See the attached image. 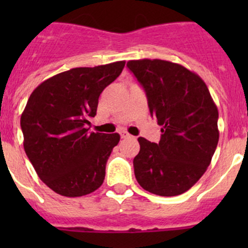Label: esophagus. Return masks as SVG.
Returning <instances> with one entry per match:
<instances>
[{
    "label": "esophagus",
    "mask_w": 248,
    "mask_h": 248,
    "mask_svg": "<svg viewBox=\"0 0 248 248\" xmlns=\"http://www.w3.org/2000/svg\"><path fill=\"white\" fill-rule=\"evenodd\" d=\"M120 136H121V138L126 139V138H132V136L129 133H127L126 131H121L120 132Z\"/></svg>",
    "instance_id": "obj_1"
}]
</instances>
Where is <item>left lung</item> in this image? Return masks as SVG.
<instances>
[{
  "label": "left lung",
  "instance_id": "obj_1",
  "mask_svg": "<svg viewBox=\"0 0 248 248\" xmlns=\"http://www.w3.org/2000/svg\"><path fill=\"white\" fill-rule=\"evenodd\" d=\"M127 67L146 92L162 126L158 144L138 138L134 174L145 191L162 197L188 191L206 171L218 144V110L204 80L164 60H132Z\"/></svg>",
  "mask_w": 248,
  "mask_h": 248
}]
</instances>
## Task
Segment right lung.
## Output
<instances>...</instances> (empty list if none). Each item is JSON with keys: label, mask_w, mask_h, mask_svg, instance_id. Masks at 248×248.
<instances>
[{"label": "right lung", "mask_w": 248, "mask_h": 248, "mask_svg": "<svg viewBox=\"0 0 248 248\" xmlns=\"http://www.w3.org/2000/svg\"><path fill=\"white\" fill-rule=\"evenodd\" d=\"M124 61L79 67L44 80L30 96L20 126L24 149L39 179L63 197H81L102 186L120 134L89 132L98 98Z\"/></svg>", "instance_id": "obj_1"}]
</instances>
